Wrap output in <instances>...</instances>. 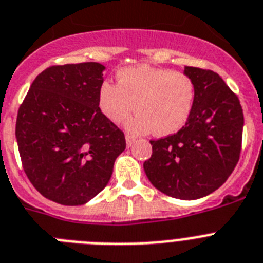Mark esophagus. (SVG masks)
<instances>
[{
	"mask_svg": "<svg viewBox=\"0 0 263 263\" xmlns=\"http://www.w3.org/2000/svg\"><path fill=\"white\" fill-rule=\"evenodd\" d=\"M134 142V137L130 136V134H126V145L127 146H132Z\"/></svg>",
	"mask_w": 263,
	"mask_h": 263,
	"instance_id": "esophagus-1",
	"label": "esophagus"
}]
</instances>
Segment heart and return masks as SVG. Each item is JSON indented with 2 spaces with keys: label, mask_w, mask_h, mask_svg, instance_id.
Wrapping results in <instances>:
<instances>
[{
  "label": "heart",
  "mask_w": 263,
  "mask_h": 263,
  "mask_svg": "<svg viewBox=\"0 0 263 263\" xmlns=\"http://www.w3.org/2000/svg\"><path fill=\"white\" fill-rule=\"evenodd\" d=\"M194 101L196 84L190 76L149 65L122 69L117 74V85L104 82L98 91L101 111L110 121L126 120L136 104L138 114L130 121V129L159 137L185 126Z\"/></svg>",
  "instance_id": "heart-1"
}]
</instances>
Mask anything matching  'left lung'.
<instances>
[{"instance_id":"8db88e82","label":"left lung","mask_w":263,"mask_h":263,"mask_svg":"<svg viewBox=\"0 0 263 263\" xmlns=\"http://www.w3.org/2000/svg\"><path fill=\"white\" fill-rule=\"evenodd\" d=\"M196 84L192 116L176 134L152 140L143 169L154 187L179 199L205 197L226 182L238 162L243 111L218 74L186 66Z\"/></svg>"}]
</instances>
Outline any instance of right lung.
Returning a JSON list of instances; mask_svg holds the SVG:
<instances>
[{
	"mask_svg": "<svg viewBox=\"0 0 263 263\" xmlns=\"http://www.w3.org/2000/svg\"><path fill=\"white\" fill-rule=\"evenodd\" d=\"M98 62L54 65L33 81L17 114L22 167L45 198L82 205L109 182L125 134L100 109Z\"/></svg>",
	"mask_w": 263,
	"mask_h": 263,
	"instance_id": "right-lung-1",
	"label": "right lung"
}]
</instances>
